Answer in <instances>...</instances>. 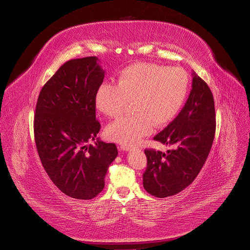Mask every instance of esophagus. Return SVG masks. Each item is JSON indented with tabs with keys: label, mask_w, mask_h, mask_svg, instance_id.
<instances>
[{
	"label": "esophagus",
	"mask_w": 250,
	"mask_h": 250,
	"mask_svg": "<svg viewBox=\"0 0 250 250\" xmlns=\"http://www.w3.org/2000/svg\"><path fill=\"white\" fill-rule=\"evenodd\" d=\"M130 149H131V148H130L129 146H125V145L120 147V150H122V151H129Z\"/></svg>",
	"instance_id": "obj_1"
}]
</instances>
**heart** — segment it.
Returning a JSON list of instances; mask_svg holds the SVG:
<instances>
[{"label":"heart","mask_w":250,"mask_h":250,"mask_svg":"<svg viewBox=\"0 0 250 250\" xmlns=\"http://www.w3.org/2000/svg\"><path fill=\"white\" fill-rule=\"evenodd\" d=\"M188 90V76L180 67L138 62L125 67L117 82H104L96 94V105L105 116L117 118L129 101L134 113L109 124L108 140L133 146L153 129L177 116Z\"/></svg>","instance_id":"b5f03b06"}]
</instances>
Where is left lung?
<instances>
[{
    "label": "left lung",
    "mask_w": 250,
    "mask_h": 250,
    "mask_svg": "<svg viewBox=\"0 0 250 250\" xmlns=\"http://www.w3.org/2000/svg\"><path fill=\"white\" fill-rule=\"evenodd\" d=\"M192 90L178 116L154 140L175 145L167 153L146 149L145 190L158 198L178 194L197 177L213 145L216 131L215 102L207 82L193 72Z\"/></svg>",
    "instance_id": "8db88e82"
}]
</instances>
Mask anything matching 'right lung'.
Segmentation results:
<instances>
[{
	"label": "right lung",
	"instance_id": "right-lung-1",
	"mask_svg": "<svg viewBox=\"0 0 250 250\" xmlns=\"http://www.w3.org/2000/svg\"><path fill=\"white\" fill-rule=\"evenodd\" d=\"M104 73L96 56L71 59L47 81L37 99V152L53 184L72 198H95L118 155L113 143L97 141L86 146L101 128L96 120V94Z\"/></svg>",
	"mask_w": 250,
	"mask_h": 250
}]
</instances>
